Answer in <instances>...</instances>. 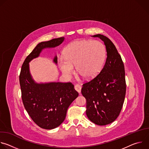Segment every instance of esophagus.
I'll list each match as a JSON object with an SVG mask.
<instances>
[{"instance_id": "esophagus-1", "label": "esophagus", "mask_w": 149, "mask_h": 149, "mask_svg": "<svg viewBox=\"0 0 149 149\" xmlns=\"http://www.w3.org/2000/svg\"><path fill=\"white\" fill-rule=\"evenodd\" d=\"M74 88H75V90L79 93H81V86H79V85L78 84H75L74 86Z\"/></svg>"}]
</instances>
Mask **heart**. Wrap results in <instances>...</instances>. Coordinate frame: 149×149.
I'll return each mask as SVG.
<instances>
[{"label":"heart","instance_id":"b5f03b06","mask_svg":"<svg viewBox=\"0 0 149 149\" xmlns=\"http://www.w3.org/2000/svg\"><path fill=\"white\" fill-rule=\"evenodd\" d=\"M106 58V49L98 40H78L68 45L64 50V59L59 60L62 72L70 75L74 65L79 75L86 79L95 77L101 71Z\"/></svg>","mask_w":149,"mask_h":149}]
</instances>
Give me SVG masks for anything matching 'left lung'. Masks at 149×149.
Wrapping results in <instances>:
<instances>
[{"mask_svg":"<svg viewBox=\"0 0 149 149\" xmlns=\"http://www.w3.org/2000/svg\"><path fill=\"white\" fill-rule=\"evenodd\" d=\"M93 36L104 42L107 56L100 74L82 85L81 93L87 101L88 119L95 124L105 125L118 117L123 107L126 91L124 65L110 39L101 34Z\"/></svg>","mask_w":149,"mask_h":149,"instance_id":"1","label":"left lung"}]
</instances>
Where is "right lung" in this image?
Segmentation results:
<instances>
[{
    "instance_id": "add662e5",
    "label": "right lung",
    "mask_w": 149,
    "mask_h": 149,
    "mask_svg": "<svg viewBox=\"0 0 149 149\" xmlns=\"http://www.w3.org/2000/svg\"><path fill=\"white\" fill-rule=\"evenodd\" d=\"M61 37L38 44L26 58L21 68L19 82L24 107L32 120L40 128L50 130L58 127L64 121L67 110L78 96L74 85L70 82L37 84L29 72V62L38 57L42 50L61 44ZM57 63V56L54 59Z\"/></svg>"
}]
</instances>
